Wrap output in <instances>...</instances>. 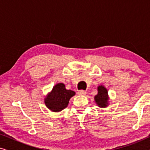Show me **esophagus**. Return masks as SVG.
Listing matches in <instances>:
<instances>
[{"label":"esophagus","instance_id":"obj_1","mask_svg":"<svg viewBox=\"0 0 150 150\" xmlns=\"http://www.w3.org/2000/svg\"><path fill=\"white\" fill-rule=\"evenodd\" d=\"M86 93H87V92H86L85 91H84V90H80V91H79V92H78V94H79V95H81V96H85Z\"/></svg>","mask_w":150,"mask_h":150}]
</instances>
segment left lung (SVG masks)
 <instances>
[{
  "label": "left lung",
  "instance_id": "obj_1",
  "mask_svg": "<svg viewBox=\"0 0 150 150\" xmlns=\"http://www.w3.org/2000/svg\"><path fill=\"white\" fill-rule=\"evenodd\" d=\"M98 93L95 96V101L96 104H98L100 107L104 108L106 107L108 105V91L104 86H99L98 87Z\"/></svg>",
  "mask_w": 150,
  "mask_h": 150
}]
</instances>
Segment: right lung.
<instances>
[{"label":"right lung","mask_w":150,"mask_h":150,"mask_svg":"<svg viewBox=\"0 0 150 150\" xmlns=\"http://www.w3.org/2000/svg\"><path fill=\"white\" fill-rule=\"evenodd\" d=\"M74 95V91L65 89L64 84L59 83L53 87L51 93L45 98V104L52 111H61L67 107L69 99Z\"/></svg>","instance_id":"right-lung-1"}]
</instances>
